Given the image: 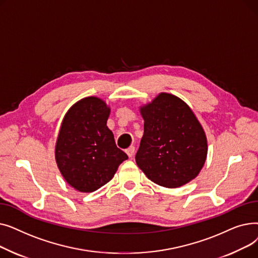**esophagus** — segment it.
<instances>
[{
	"mask_svg": "<svg viewBox=\"0 0 258 258\" xmlns=\"http://www.w3.org/2000/svg\"><path fill=\"white\" fill-rule=\"evenodd\" d=\"M125 152H126L127 156H128L130 158H132V157L135 155V147H134V146H131V147L127 148V150H126Z\"/></svg>",
	"mask_w": 258,
	"mask_h": 258,
	"instance_id": "1",
	"label": "esophagus"
}]
</instances>
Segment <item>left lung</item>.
Returning <instances> with one entry per match:
<instances>
[{
    "instance_id": "1",
    "label": "left lung",
    "mask_w": 258,
    "mask_h": 258,
    "mask_svg": "<svg viewBox=\"0 0 258 258\" xmlns=\"http://www.w3.org/2000/svg\"><path fill=\"white\" fill-rule=\"evenodd\" d=\"M144 134L136 162L154 183L177 188L195 179L207 157V139L194 112L183 100L161 93L140 108Z\"/></svg>"
}]
</instances>
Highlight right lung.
I'll return each mask as SVG.
<instances>
[{
    "label": "right lung",
    "instance_id": "obj_1",
    "mask_svg": "<svg viewBox=\"0 0 258 258\" xmlns=\"http://www.w3.org/2000/svg\"><path fill=\"white\" fill-rule=\"evenodd\" d=\"M110 107L97 97L76 102L66 114L55 147L57 166L67 183L92 192L111 181L127 155L117 147L106 121Z\"/></svg>",
    "mask_w": 258,
    "mask_h": 258
}]
</instances>
